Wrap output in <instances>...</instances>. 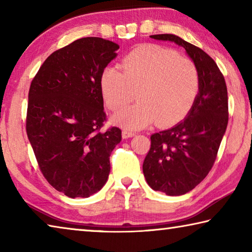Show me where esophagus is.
<instances>
[{"label": "esophagus", "instance_id": "34e87169", "mask_svg": "<svg viewBox=\"0 0 252 252\" xmlns=\"http://www.w3.org/2000/svg\"><path fill=\"white\" fill-rule=\"evenodd\" d=\"M134 132L132 131H127V130H123L122 131V138L123 139H127V138H132V136H134Z\"/></svg>", "mask_w": 252, "mask_h": 252}]
</instances>
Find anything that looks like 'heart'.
<instances>
[{"label":"heart","mask_w":252,"mask_h":252,"mask_svg":"<svg viewBox=\"0 0 252 252\" xmlns=\"http://www.w3.org/2000/svg\"><path fill=\"white\" fill-rule=\"evenodd\" d=\"M121 70L105 66L99 85L105 105L119 111L134 97L139 102L111 118L129 130L143 129L157 122L173 126L192 108L200 89L197 66L172 49L156 44L139 46L122 60Z\"/></svg>","instance_id":"obj_1"}]
</instances>
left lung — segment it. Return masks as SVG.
I'll use <instances>...</instances> for the list:
<instances>
[{
	"label": "left lung",
	"mask_w": 252,
	"mask_h": 252,
	"mask_svg": "<svg viewBox=\"0 0 252 252\" xmlns=\"http://www.w3.org/2000/svg\"><path fill=\"white\" fill-rule=\"evenodd\" d=\"M150 37L174 42L197 66L200 89L185 120L151 135L143 174L153 190L181 195L194 189L215 163L228 126V92L222 73L203 50L174 34Z\"/></svg>",
	"instance_id": "left-lung-1"
}]
</instances>
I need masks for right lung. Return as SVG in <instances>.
<instances>
[{
  "instance_id": "add662e5",
  "label": "right lung",
  "mask_w": 252,
  "mask_h": 252,
  "mask_svg": "<svg viewBox=\"0 0 252 252\" xmlns=\"http://www.w3.org/2000/svg\"><path fill=\"white\" fill-rule=\"evenodd\" d=\"M119 48L101 37L76 40L51 54L30 87L28 138L44 178L70 198L102 189L121 141L119 127L101 131L106 116L99 85Z\"/></svg>"
}]
</instances>
